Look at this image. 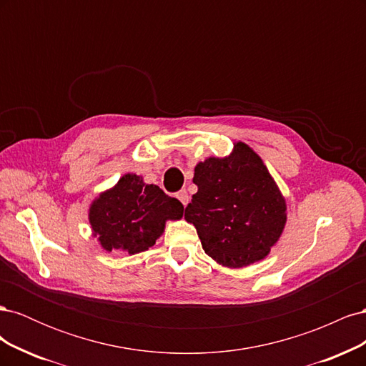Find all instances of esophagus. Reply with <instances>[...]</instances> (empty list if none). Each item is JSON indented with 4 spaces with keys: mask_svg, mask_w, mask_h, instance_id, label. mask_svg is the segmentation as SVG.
<instances>
[{
    "mask_svg": "<svg viewBox=\"0 0 366 366\" xmlns=\"http://www.w3.org/2000/svg\"><path fill=\"white\" fill-rule=\"evenodd\" d=\"M177 198H179L183 206H186L187 203H189V195H187L186 191H179V192H177Z\"/></svg>",
    "mask_w": 366,
    "mask_h": 366,
    "instance_id": "1",
    "label": "esophagus"
}]
</instances>
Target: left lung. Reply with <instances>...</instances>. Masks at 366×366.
Segmentation results:
<instances>
[{
	"label": "left lung",
	"instance_id": "obj_1",
	"mask_svg": "<svg viewBox=\"0 0 366 366\" xmlns=\"http://www.w3.org/2000/svg\"><path fill=\"white\" fill-rule=\"evenodd\" d=\"M194 183L184 218L209 257L234 269L267 257L282 234L285 202L258 154L239 142L229 157L198 163Z\"/></svg>",
	"mask_w": 366,
	"mask_h": 366
}]
</instances>
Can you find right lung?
I'll return each mask as SVG.
<instances>
[{
    "instance_id": "1",
    "label": "right lung",
    "mask_w": 366,
    "mask_h": 366,
    "mask_svg": "<svg viewBox=\"0 0 366 366\" xmlns=\"http://www.w3.org/2000/svg\"><path fill=\"white\" fill-rule=\"evenodd\" d=\"M183 204L159 186L127 174L90 207L94 235L108 252L131 254L149 249L162 235L166 219H180Z\"/></svg>"
}]
</instances>
